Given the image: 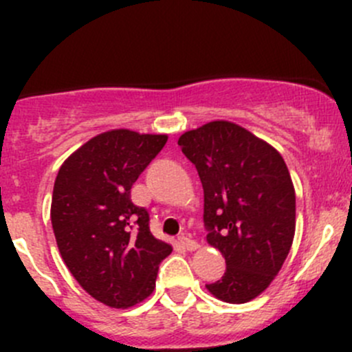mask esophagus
<instances>
[{
  "instance_id": "1",
  "label": "esophagus",
  "mask_w": 352,
  "mask_h": 352,
  "mask_svg": "<svg viewBox=\"0 0 352 352\" xmlns=\"http://www.w3.org/2000/svg\"><path fill=\"white\" fill-rule=\"evenodd\" d=\"M179 242L180 243H182L184 245V247H186L187 248V250H196V248L199 247V243L196 242V240H194L192 239V236H180V239H179Z\"/></svg>"
}]
</instances>
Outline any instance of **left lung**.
<instances>
[{
	"mask_svg": "<svg viewBox=\"0 0 352 352\" xmlns=\"http://www.w3.org/2000/svg\"><path fill=\"white\" fill-rule=\"evenodd\" d=\"M204 189L208 243L226 261L206 285L226 303H247L278 276L294 236L296 197L283 156L228 120H212L179 138Z\"/></svg>",
	"mask_w": 352,
	"mask_h": 352,
	"instance_id": "1",
	"label": "left lung"
}]
</instances>
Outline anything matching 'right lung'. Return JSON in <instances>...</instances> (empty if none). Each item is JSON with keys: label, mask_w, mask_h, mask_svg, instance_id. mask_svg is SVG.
Returning <instances> with one entry per match:
<instances>
[{"label": "right lung", "mask_w": 352, "mask_h": 352, "mask_svg": "<svg viewBox=\"0 0 352 352\" xmlns=\"http://www.w3.org/2000/svg\"><path fill=\"white\" fill-rule=\"evenodd\" d=\"M165 134L113 129L91 138L59 168L51 221L66 267L95 300L127 308L150 296L172 245L155 239L131 187L162 151Z\"/></svg>", "instance_id": "1"}]
</instances>
